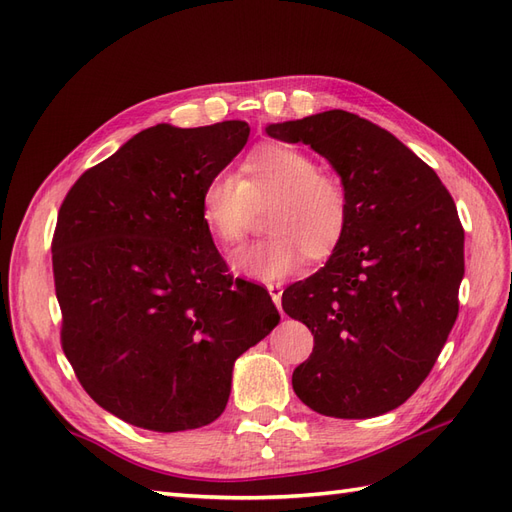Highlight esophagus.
Returning a JSON list of instances; mask_svg holds the SVG:
<instances>
[{
	"label": "esophagus",
	"instance_id": "obj_1",
	"mask_svg": "<svg viewBox=\"0 0 512 512\" xmlns=\"http://www.w3.org/2000/svg\"><path fill=\"white\" fill-rule=\"evenodd\" d=\"M267 290H269V294H271V299H273V303L277 305V309H280V305H282V284H267Z\"/></svg>",
	"mask_w": 512,
	"mask_h": 512
}]
</instances>
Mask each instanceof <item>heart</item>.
<instances>
[{
    "label": "heart",
    "instance_id": "b5f03b06",
    "mask_svg": "<svg viewBox=\"0 0 512 512\" xmlns=\"http://www.w3.org/2000/svg\"><path fill=\"white\" fill-rule=\"evenodd\" d=\"M267 203L262 226L269 235L232 258L235 269L252 280H282L305 256L314 262L333 256L350 226V196L342 179L322 173L307 151L284 143L254 147L239 166V179L226 170L211 175L198 213L215 243L235 247L254 209Z\"/></svg>",
    "mask_w": 512,
    "mask_h": 512
}]
</instances>
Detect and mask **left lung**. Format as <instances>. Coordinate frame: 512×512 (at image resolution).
Returning a JSON list of instances; mask_svg holds the SVG:
<instances>
[{"label":"left lung","mask_w":512,"mask_h":512,"mask_svg":"<svg viewBox=\"0 0 512 512\" xmlns=\"http://www.w3.org/2000/svg\"><path fill=\"white\" fill-rule=\"evenodd\" d=\"M267 134L327 158L350 196V226L318 273L284 290L314 335L292 371L305 406L335 418L395 410L423 384L459 314L463 226L436 170L359 115L327 111Z\"/></svg>","instance_id":"left-lung-1"}]
</instances>
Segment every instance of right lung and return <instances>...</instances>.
Returning a JSON list of instances; mask_svg holds the SVG:
<instances>
[{"instance_id": "right-lung-1", "label": "right lung", "mask_w": 512, "mask_h": 512, "mask_svg": "<svg viewBox=\"0 0 512 512\" xmlns=\"http://www.w3.org/2000/svg\"><path fill=\"white\" fill-rule=\"evenodd\" d=\"M247 136L245 121L160 123L85 170L59 207L61 348L87 395L130 425L213 423L237 356L280 322L267 288L228 271L198 213L205 181Z\"/></svg>"}]
</instances>
